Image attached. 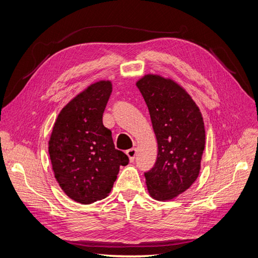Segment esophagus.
Masks as SVG:
<instances>
[{
    "label": "esophagus",
    "mask_w": 258,
    "mask_h": 258,
    "mask_svg": "<svg viewBox=\"0 0 258 258\" xmlns=\"http://www.w3.org/2000/svg\"><path fill=\"white\" fill-rule=\"evenodd\" d=\"M126 154H127V156L129 157L130 162L135 161L136 156H137V150H136V148H131V150H128V151L126 152Z\"/></svg>",
    "instance_id": "1"
}]
</instances>
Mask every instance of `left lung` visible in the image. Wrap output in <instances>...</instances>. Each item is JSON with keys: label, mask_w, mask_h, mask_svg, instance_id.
<instances>
[{"label": "left lung", "mask_w": 258, "mask_h": 258, "mask_svg": "<svg viewBox=\"0 0 258 258\" xmlns=\"http://www.w3.org/2000/svg\"><path fill=\"white\" fill-rule=\"evenodd\" d=\"M157 140L155 166L144 174L150 196L173 200L196 181L206 144L202 114L190 95L170 77L145 74L137 82Z\"/></svg>", "instance_id": "8db88e82"}]
</instances>
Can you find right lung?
Returning a JSON list of instances; mask_svg holds the SVG:
<instances>
[{
  "label": "right lung",
  "instance_id": "obj_1",
  "mask_svg": "<svg viewBox=\"0 0 258 258\" xmlns=\"http://www.w3.org/2000/svg\"><path fill=\"white\" fill-rule=\"evenodd\" d=\"M111 92V81L89 85L60 111L49 138L54 177L67 196L82 205L107 197L119 167L129 162L102 122Z\"/></svg>",
  "mask_w": 258,
  "mask_h": 258
}]
</instances>
